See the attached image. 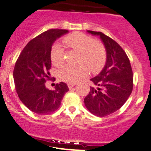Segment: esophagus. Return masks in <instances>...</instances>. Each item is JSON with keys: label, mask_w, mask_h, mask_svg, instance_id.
Wrapping results in <instances>:
<instances>
[{"label": "esophagus", "mask_w": 151, "mask_h": 151, "mask_svg": "<svg viewBox=\"0 0 151 151\" xmlns=\"http://www.w3.org/2000/svg\"><path fill=\"white\" fill-rule=\"evenodd\" d=\"M75 85H76V83H68V88L70 89H72V88L74 87V86Z\"/></svg>", "instance_id": "esophagus-1"}]
</instances>
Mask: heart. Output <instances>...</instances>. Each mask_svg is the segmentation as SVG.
<instances>
[{
	"mask_svg": "<svg viewBox=\"0 0 151 151\" xmlns=\"http://www.w3.org/2000/svg\"><path fill=\"white\" fill-rule=\"evenodd\" d=\"M68 47L80 52L77 65H66L61 69V80L68 83H75L85 77L89 72L96 73L101 70L106 62V50L104 46L93 37L81 32H74L63 39ZM50 58L52 65L61 67L65 62L64 50L59 45L52 48Z\"/></svg>",
	"mask_w": 151,
	"mask_h": 151,
	"instance_id": "b5f03b06",
	"label": "heart"
}]
</instances>
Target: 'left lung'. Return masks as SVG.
<instances>
[{"label":"left lung","instance_id":"1","mask_svg":"<svg viewBox=\"0 0 151 151\" xmlns=\"http://www.w3.org/2000/svg\"><path fill=\"white\" fill-rule=\"evenodd\" d=\"M87 32L100 37L107 57L101 72L90 79L93 86L84 104L92 114L102 117L114 113L127 101L133 88L132 70L126 52L116 41L101 32Z\"/></svg>","mask_w":151,"mask_h":151}]
</instances>
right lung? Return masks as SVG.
I'll list each match as a JSON object with an SVG mask.
<instances>
[{
    "label": "right lung",
    "instance_id": "1",
    "mask_svg": "<svg viewBox=\"0 0 151 151\" xmlns=\"http://www.w3.org/2000/svg\"><path fill=\"white\" fill-rule=\"evenodd\" d=\"M68 30L50 29L37 36L25 46L15 65L13 79L19 98L32 112L47 115L60 107L64 95L69 90L65 83H56L54 90L46 87L50 80V53L56 39Z\"/></svg>",
    "mask_w": 151,
    "mask_h": 151
}]
</instances>
